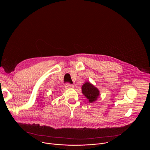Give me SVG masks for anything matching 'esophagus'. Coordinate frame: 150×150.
I'll use <instances>...</instances> for the list:
<instances>
[{
    "instance_id": "1",
    "label": "esophagus",
    "mask_w": 150,
    "mask_h": 150,
    "mask_svg": "<svg viewBox=\"0 0 150 150\" xmlns=\"http://www.w3.org/2000/svg\"><path fill=\"white\" fill-rule=\"evenodd\" d=\"M65 87L66 88H74V86L73 84H70V83H67L65 85Z\"/></svg>"
}]
</instances>
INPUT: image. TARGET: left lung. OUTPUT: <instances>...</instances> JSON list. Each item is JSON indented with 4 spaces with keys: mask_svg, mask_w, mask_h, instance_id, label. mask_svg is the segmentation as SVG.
I'll return each instance as SVG.
<instances>
[{
    "mask_svg": "<svg viewBox=\"0 0 150 150\" xmlns=\"http://www.w3.org/2000/svg\"><path fill=\"white\" fill-rule=\"evenodd\" d=\"M82 92L90 103L95 101L99 95V90L90 83H86L82 86Z\"/></svg>",
    "mask_w": 150,
    "mask_h": 150,
    "instance_id": "obj_1",
    "label": "left lung"
}]
</instances>
